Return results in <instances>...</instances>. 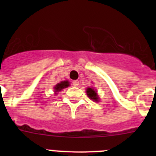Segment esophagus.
<instances>
[{"instance_id": "1", "label": "esophagus", "mask_w": 156, "mask_h": 156, "mask_svg": "<svg viewBox=\"0 0 156 156\" xmlns=\"http://www.w3.org/2000/svg\"><path fill=\"white\" fill-rule=\"evenodd\" d=\"M73 85L74 87L79 86V80H74L73 82Z\"/></svg>"}]
</instances>
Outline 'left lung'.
Segmentation results:
<instances>
[{
	"mask_svg": "<svg viewBox=\"0 0 156 156\" xmlns=\"http://www.w3.org/2000/svg\"><path fill=\"white\" fill-rule=\"evenodd\" d=\"M87 94L90 99L95 101H98V94L96 93V91L94 90V88L91 87H88L87 89Z\"/></svg>",
	"mask_w": 156,
	"mask_h": 156,
	"instance_id": "1",
	"label": "left lung"
}]
</instances>
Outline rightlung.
I'll return each mask as SVG.
<instances>
[{"label": "right lung", "instance_id": "right-lung-1", "mask_svg": "<svg viewBox=\"0 0 156 156\" xmlns=\"http://www.w3.org/2000/svg\"><path fill=\"white\" fill-rule=\"evenodd\" d=\"M69 86V83L68 81H62V82L58 83V84L55 87V92H58Z\"/></svg>", "mask_w": 156, "mask_h": 156}]
</instances>
